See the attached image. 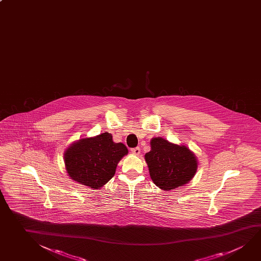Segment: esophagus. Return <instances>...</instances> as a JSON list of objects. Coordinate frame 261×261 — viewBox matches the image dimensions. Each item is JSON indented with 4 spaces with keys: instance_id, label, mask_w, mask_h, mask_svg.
Wrapping results in <instances>:
<instances>
[{
    "instance_id": "34e87169",
    "label": "esophagus",
    "mask_w": 261,
    "mask_h": 261,
    "mask_svg": "<svg viewBox=\"0 0 261 261\" xmlns=\"http://www.w3.org/2000/svg\"><path fill=\"white\" fill-rule=\"evenodd\" d=\"M140 151H141V149L139 147H135V148L131 149V152H132L133 154H135V155H139Z\"/></svg>"
}]
</instances>
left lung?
<instances>
[{
	"mask_svg": "<svg viewBox=\"0 0 261 261\" xmlns=\"http://www.w3.org/2000/svg\"><path fill=\"white\" fill-rule=\"evenodd\" d=\"M150 147L145 160L151 179L158 187L168 192L192 180L198 169V160L189 147L162 137L152 138Z\"/></svg>",
	"mask_w": 261,
	"mask_h": 261,
	"instance_id": "left-lung-1",
	"label": "left lung"
}]
</instances>
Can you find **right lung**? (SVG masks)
<instances>
[{
    "instance_id": "1",
    "label": "right lung",
    "mask_w": 261,
    "mask_h": 261,
    "mask_svg": "<svg viewBox=\"0 0 261 261\" xmlns=\"http://www.w3.org/2000/svg\"><path fill=\"white\" fill-rule=\"evenodd\" d=\"M128 154L123 143L113 141L110 133L85 137L70 144L64 152L65 168L74 181L101 189L114 177L120 160Z\"/></svg>"
}]
</instances>
